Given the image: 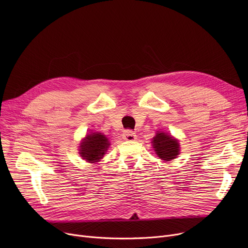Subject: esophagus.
I'll return each instance as SVG.
<instances>
[{
  "mask_svg": "<svg viewBox=\"0 0 248 248\" xmlns=\"http://www.w3.org/2000/svg\"><path fill=\"white\" fill-rule=\"evenodd\" d=\"M123 139L124 140H127V141H133V140H135L137 139V135L134 133V131L127 129V130L124 131Z\"/></svg>",
  "mask_w": 248,
  "mask_h": 248,
  "instance_id": "obj_1",
  "label": "esophagus"
}]
</instances>
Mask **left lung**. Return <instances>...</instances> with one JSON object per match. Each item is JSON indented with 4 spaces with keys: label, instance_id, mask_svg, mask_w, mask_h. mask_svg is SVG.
Segmentation results:
<instances>
[{
    "label": "left lung",
    "instance_id": "left-lung-1",
    "mask_svg": "<svg viewBox=\"0 0 248 248\" xmlns=\"http://www.w3.org/2000/svg\"><path fill=\"white\" fill-rule=\"evenodd\" d=\"M152 143L157 156L164 161H170L179 155L178 140L162 131H157Z\"/></svg>",
    "mask_w": 248,
    "mask_h": 248
}]
</instances>
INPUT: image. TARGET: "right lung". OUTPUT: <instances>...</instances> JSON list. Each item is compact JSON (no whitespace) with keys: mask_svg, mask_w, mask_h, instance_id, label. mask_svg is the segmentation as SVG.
<instances>
[{"mask_svg":"<svg viewBox=\"0 0 248 248\" xmlns=\"http://www.w3.org/2000/svg\"><path fill=\"white\" fill-rule=\"evenodd\" d=\"M108 139L102 133H91L80 141L79 155L89 162H96L103 158L109 147Z\"/></svg>","mask_w":248,"mask_h":248,"instance_id":"right-lung-1","label":"right lung"}]
</instances>
